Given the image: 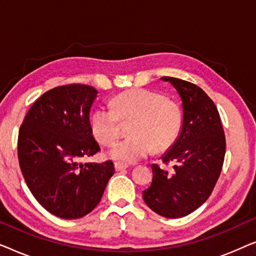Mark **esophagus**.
Masks as SVG:
<instances>
[{
  "mask_svg": "<svg viewBox=\"0 0 256 256\" xmlns=\"http://www.w3.org/2000/svg\"><path fill=\"white\" fill-rule=\"evenodd\" d=\"M115 166V170L116 171H122V170H126L128 168L127 164H124V163H120V162H116L114 164Z\"/></svg>",
  "mask_w": 256,
  "mask_h": 256,
  "instance_id": "esophagus-1",
  "label": "esophagus"
}]
</instances>
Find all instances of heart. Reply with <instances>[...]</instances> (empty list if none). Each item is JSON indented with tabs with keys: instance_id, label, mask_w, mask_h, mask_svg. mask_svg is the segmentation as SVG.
Instances as JSON below:
<instances>
[{
	"instance_id": "1",
	"label": "heart",
	"mask_w": 256,
	"mask_h": 256,
	"mask_svg": "<svg viewBox=\"0 0 256 256\" xmlns=\"http://www.w3.org/2000/svg\"><path fill=\"white\" fill-rule=\"evenodd\" d=\"M121 122H132V138L118 142L108 152L110 158L134 163L152 154L163 152L177 141L183 127L180 104L154 90L135 88L118 94L112 107H98L90 115V130L98 141L110 146L121 132Z\"/></svg>"
}]
</instances>
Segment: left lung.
<instances>
[{
  "instance_id": "1",
  "label": "left lung",
  "mask_w": 256,
  "mask_h": 256,
  "mask_svg": "<svg viewBox=\"0 0 256 256\" xmlns=\"http://www.w3.org/2000/svg\"><path fill=\"white\" fill-rule=\"evenodd\" d=\"M182 100L183 127L174 144L160 160L171 171L152 164V185L143 191L146 204L166 218H182L211 196L225 158V134L216 104L194 84L163 76Z\"/></svg>"
}]
</instances>
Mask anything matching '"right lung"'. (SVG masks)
I'll return each mask as SVG.
<instances>
[{"label":"right lung","instance_id":"1","mask_svg":"<svg viewBox=\"0 0 256 256\" xmlns=\"http://www.w3.org/2000/svg\"><path fill=\"white\" fill-rule=\"evenodd\" d=\"M96 96L92 86L56 87L34 101L20 126L24 180L37 202L59 218L78 219L92 212L115 172L112 160L80 162L100 150L90 124Z\"/></svg>","mask_w":256,"mask_h":256}]
</instances>
